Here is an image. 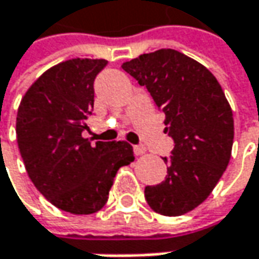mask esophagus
<instances>
[{"label": "esophagus", "mask_w": 259, "mask_h": 259, "mask_svg": "<svg viewBox=\"0 0 259 259\" xmlns=\"http://www.w3.org/2000/svg\"><path fill=\"white\" fill-rule=\"evenodd\" d=\"M147 151V149L144 147V146H134V153H136V156H141V154H144Z\"/></svg>", "instance_id": "obj_1"}]
</instances>
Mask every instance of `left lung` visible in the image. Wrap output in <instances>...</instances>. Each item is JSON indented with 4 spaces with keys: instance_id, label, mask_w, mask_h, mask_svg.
<instances>
[{
    "instance_id": "obj_1",
    "label": "left lung",
    "mask_w": 259,
    "mask_h": 259,
    "mask_svg": "<svg viewBox=\"0 0 259 259\" xmlns=\"http://www.w3.org/2000/svg\"><path fill=\"white\" fill-rule=\"evenodd\" d=\"M122 68L146 85L166 116L174 138L167 175L146 187L149 205L162 215H182L207 200L226 170L233 146V112L208 68L175 49H159L126 61Z\"/></svg>"
}]
</instances>
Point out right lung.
Listing matches in <instances>:
<instances>
[{
	"label": "right lung",
	"mask_w": 259,
	"mask_h": 259,
	"mask_svg": "<svg viewBox=\"0 0 259 259\" xmlns=\"http://www.w3.org/2000/svg\"><path fill=\"white\" fill-rule=\"evenodd\" d=\"M106 59L72 58L46 70L20 102L16 134L27 175L57 208L99 211L119 167L134 162L126 141L83 137L95 103V78Z\"/></svg>",
	"instance_id": "1"
}]
</instances>
